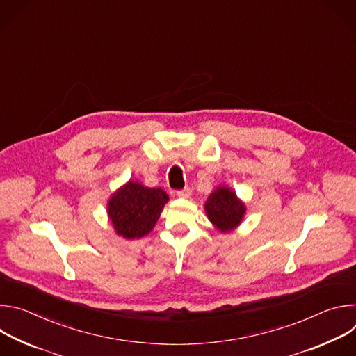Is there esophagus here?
I'll return each mask as SVG.
<instances>
[{
	"label": "esophagus",
	"instance_id": "obj_1",
	"mask_svg": "<svg viewBox=\"0 0 356 356\" xmlns=\"http://www.w3.org/2000/svg\"><path fill=\"white\" fill-rule=\"evenodd\" d=\"M176 194H177L179 197H190L191 188H190V187H184V188H181V190H177Z\"/></svg>",
	"mask_w": 356,
	"mask_h": 356
}]
</instances>
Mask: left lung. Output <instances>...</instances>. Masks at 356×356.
<instances>
[{
  "mask_svg": "<svg viewBox=\"0 0 356 356\" xmlns=\"http://www.w3.org/2000/svg\"><path fill=\"white\" fill-rule=\"evenodd\" d=\"M206 213L210 221L221 231L235 228L243 217L245 206L227 187L217 188L206 202Z\"/></svg>",
  "mask_w": 356,
  "mask_h": 356,
  "instance_id": "left-lung-1",
  "label": "left lung"
}]
</instances>
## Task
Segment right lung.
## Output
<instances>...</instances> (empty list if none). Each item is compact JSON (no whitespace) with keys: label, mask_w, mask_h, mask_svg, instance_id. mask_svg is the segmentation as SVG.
<instances>
[{"label":"right lung","mask_w":356,"mask_h":356,"mask_svg":"<svg viewBox=\"0 0 356 356\" xmlns=\"http://www.w3.org/2000/svg\"><path fill=\"white\" fill-rule=\"evenodd\" d=\"M168 200L162 188L129 181L111 197L108 216L120 235L128 239L142 238L154 229Z\"/></svg>","instance_id":"add662e5"}]
</instances>
